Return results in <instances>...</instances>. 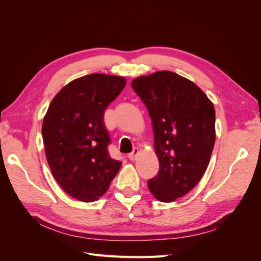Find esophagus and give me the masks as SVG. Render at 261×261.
<instances>
[{"mask_svg":"<svg viewBox=\"0 0 261 261\" xmlns=\"http://www.w3.org/2000/svg\"><path fill=\"white\" fill-rule=\"evenodd\" d=\"M138 153H139V150H138V148H134L133 149V151L130 152V153H128V159L130 160V161H134L137 158V155H138Z\"/></svg>","mask_w":261,"mask_h":261,"instance_id":"obj_1","label":"esophagus"}]
</instances>
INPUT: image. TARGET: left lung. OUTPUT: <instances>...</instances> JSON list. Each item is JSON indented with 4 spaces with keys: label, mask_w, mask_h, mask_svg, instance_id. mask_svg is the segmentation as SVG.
<instances>
[{
    "label": "left lung",
    "mask_w": 261,
    "mask_h": 261,
    "mask_svg": "<svg viewBox=\"0 0 261 261\" xmlns=\"http://www.w3.org/2000/svg\"><path fill=\"white\" fill-rule=\"evenodd\" d=\"M133 89L146 105L160 164L148 188L162 202L183 197L198 184L216 141V111L198 86L170 70L139 76Z\"/></svg>",
    "instance_id": "1"
}]
</instances>
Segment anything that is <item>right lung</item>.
Listing matches in <instances>:
<instances>
[{
	"label": "right lung",
	"instance_id": "obj_1",
	"mask_svg": "<svg viewBox=\"0 0 261 261\" xmlns=\"http://www.w3.org/2000/svg\"><path fill=\"white\" fill-rule=\"evenodd\" d=\"M125 85L121 76L80 77L57 93L43 117L46 161L58 184L75 199L98 200L121 168L109 155L103 116Z\"/></svg>",
	"mask_w": 261,
	"mask_h": 261
}]
</instances>
